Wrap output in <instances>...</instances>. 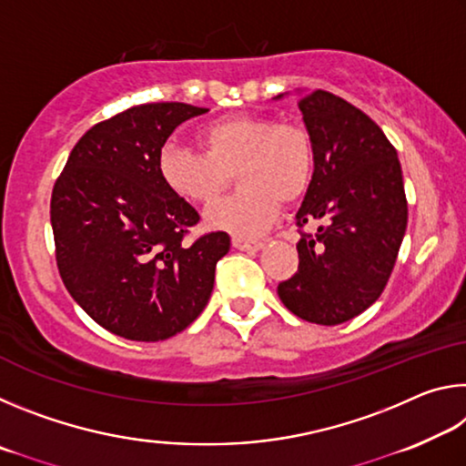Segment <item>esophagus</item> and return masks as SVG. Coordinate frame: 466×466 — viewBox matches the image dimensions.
<instances>
[{
	"mask_svg": "<svg viewBox=\"0 0 466 466\" xmlns=\"http://www.w3.org/2000/svg\"><path fill=\"white\" fill-rule=\"evenodd\" d=\"M232 247L238 248V250L257 252V250L263 248V242H261V240H247V238H240V236H234V238H232Z\"/></svg>",
	"mask_w": 466,
	"mask_h": 466,
	"instance_id": "34e87169",
	"label": "esophagus"
}]
</instances>
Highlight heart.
I'll return each instance as SVG.
<instances>
[{
	"label": "heart",
	"mask_w": 466,
	"mask_h": 466,
	"mask_svg": "<svg viewBox=\"0 0 466 466\" xmlns=\"http://www.w3.org/2000/svg\"><path fill=\"white\" fill-rule=\"evenodd\" d=\"M201 152L167 144L157 175L180 199L214 203L234 172L238 191L208 211V224L236 236H257L273 224L281 203L299 199L314 170L310 133L298 123L240 115L205 125Z\"/></svg>",
	"instance_id": "heart-1"
}]
</instances>
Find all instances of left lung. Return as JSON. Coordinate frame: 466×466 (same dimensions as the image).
Here are the masks:
<instances>
[{
	"label": "left lung",
	"instance_id": "left-lung-1",
	"mask_svg": "<svg viewBox=\"0 0 466 466\" xmlns=\"http://www.w3.org/2000/svg\"><path fill=\"white\" fill-rule=\"evenodd\" d=\"M298 106L314 172L296 214L298 271L278 294L296 317L333 327L370 309L390 278L407 230L403 172L382 129L347 100L314 90ZM309 223L317 233L301 232Z\"/></svg>",
	"mask_w": 466,
	"mask_h": 466
}]
</instances>
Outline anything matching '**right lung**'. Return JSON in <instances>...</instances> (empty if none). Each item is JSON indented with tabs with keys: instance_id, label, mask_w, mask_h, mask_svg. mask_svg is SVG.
I'll use <instances>...</instances> for the list:
<instances>
[{
	"instance_id": "1",
	"label": "right lung",
	"mask_w": 466,
	"mask_h": 466,
	"mask_svg": "<svg viewBox=\"0 0 466 466\" xmlns=\"http://www.w3.org/2000/svg\"><path fill=\"white\" fill-rule=\"evenodd\" d=\"M203 113L185 102L123 110L84 133L55 180L61 279L92 320L131 341H164L191 325L230 250L226 232L183 244L199 214L157 175L170 133Z\"/></svg>"
}]
</instances>
